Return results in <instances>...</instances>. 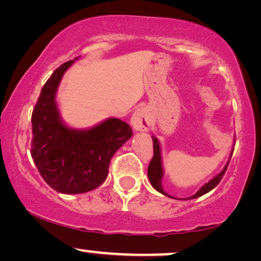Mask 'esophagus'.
Here are the masks:
<instances>
[{"instance_id":"obj_1","label":"esophagus","mask_w":261,"mask_h":261,"mask_svg":"<svg viewBox=\"0 0 261 261\" xmlns=\"http://www.w3.org/2000/svg\"><path fill=\"white\" fill-rule=\"evenodd\" d=\"M130 123L135 130L147 132L151 127V117H149L147 110L144 108L138 109L132 116Z\"/></svg>"}]
</instances>
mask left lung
<instances>
[{"instance_id": "1", "label": "left lung", "mask_w": 261, "mask_h": 261, "mask_svg": "<svg viewBox=\"0 0 261 261\" xmlns=\"http://www.w3.org/2000/svg\"><path fill=\"white\" fill-rule=\"evenodd\" d=\"M152 140H153V158H152L151 163H149V165H148V171H147L148 179H149V181H151L152 187L154 188L156 191H159L160 194L167 196V197H172V196L166 194V192L163 190L162 179H163V176H164V171H163V165H162V151H160V144H159L158 139L152 137ZM228 164H229V162L226 164V166L223 167V170L221 171L219 174H216V176L214 177L213 179H210L208 183H205L204 185H203V187L199 189V190L196 192L194 196H191V197H188L185 199L197 198V197H199V196H203L204 194H206V192L213 190V189L220 183L221 179H222L224 173H226ZM172 198H174V197H172Z\"/></svg>"}]
</instances>
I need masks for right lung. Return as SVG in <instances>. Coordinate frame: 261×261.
I'll use <instances>...</instances> for the list:
<instances>
[{
    "instance_id": "right-lung-1",
    "label": "right lung",
    "mask_w": 261,
    "mask_h": 261,
    "mask_svg": "<svg viewBox=\"0 0 261 261\" xmlns=\"http://www.w3.org/2000/svg\"><path fill=\"white\" fill-rule=\"evenodd\" d=\"M73 62L56 69L42 87L32 113L31 154L49 187L62 194L76 195L94 190L106 180L110 159L133 130L115 117L88 129H73L63 122L56 94Z\"/></svg>"
}]
</instances>
